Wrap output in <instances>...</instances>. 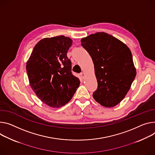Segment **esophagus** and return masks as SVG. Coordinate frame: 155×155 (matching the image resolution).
<instances>
[{
  "label": "esophagus",
  "instance_id": "34e87169",
  "mask_svg": "<svg viewBox=\"0 0 155 155\" xmlns=\"http://www.w3.org/2000/svg\"><path fill=\"white\" fill-rule=\"evenodd\" d=\"M80 76H81V77L82 78H83L84 77H85V74H84L83 72H82V73L80 74Z\"/></svg>",
  "mask_w": 155,
  "mask_h": 155
}]
</instances>
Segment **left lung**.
<instances>
[{
	"label": "left lung",
	"instance_id": "1",
	"mask_svg": "<svg viewBox=\"0 0 155 155\" xmlns=\"http://www.w3.org/2000/svg\"><path fill=\"white\" fill-rule=\"evenodd\" d=\"M81 42L94 64L97 82L94 99L106 107L116 106L127 94L137 74L130 49L104 32L91 34Z\"/></svg>",
	"mask_w": 155,
	"mask_h": 155
}]
</instances>
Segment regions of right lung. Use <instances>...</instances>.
<instances>
[{"label":"right lung","mask_w":155,"mask_h":155,"mask_svg":"<svg viewBox=\"0 0 155 155\" xmlns=\"http://www.w3.org/2000/svg\"><path fill=\"white\" fill-rule=\"evenodd\" d=\"M72 45V40L64 36L44 38L36 45L26 62L31 88L41 101L51 107L67 104L80 85L67 56Z\"/></svg>","instance_id":"right-lung-1"}]
</instances>
